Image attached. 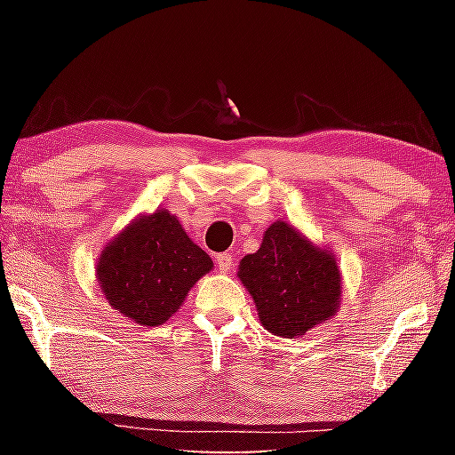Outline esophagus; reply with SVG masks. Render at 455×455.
I'll return each mask as SVG.
<instances>
[{"label": "esophagus", "mask_w": 455, "mask_h": 455, "mask_svg": "<svg viewBox=\"0 0 455 455\" xmlns=\"http://www.w3.org/2000/svg\"><path fill=\"white\" fill-rule=\"evenodd\" d=\"M217 265L222 273H228L233 268V257H230V252H220V255H217Z\"/></svg>", "instance_id": "1"}]
</instances>
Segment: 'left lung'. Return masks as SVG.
<instances>
[{
	"label": "left lung",
	"mask_w": 455,
	"mask_h": 455,
	"mask_svg": "<svg viewBox=\"0 0 455 455\" xmlns=\"http://www.w3.org/2000/svg\"><path fill=\"white\" fill-rule=\"evenodd\" d=\"M268 333L295 339L337 313L341 273L333 252L319 249L295 227L276 220L260 249L238 265Z\"/></svg>",
	"instance_id": "left-lung-1"
}]
</instances>
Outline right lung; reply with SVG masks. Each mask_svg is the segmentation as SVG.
<instances>
[{
    "label": "right lung",
    "mask_w": 455,
    "mask_h": 455,
    "mask_svg": "<svg viewBox=\"0 0 455 455\" xmlns=\"http://www.w3.org/2000/svg\"><path fill=\"white\" fill-rule=\"evenodd\" d=\"M212 259L179 219L156 211L130 222L98 259V283L110 307L140 325H163L180 309Z\"/></svg>",
    "instance_id": "right-lung-1"
}]
</instances>
